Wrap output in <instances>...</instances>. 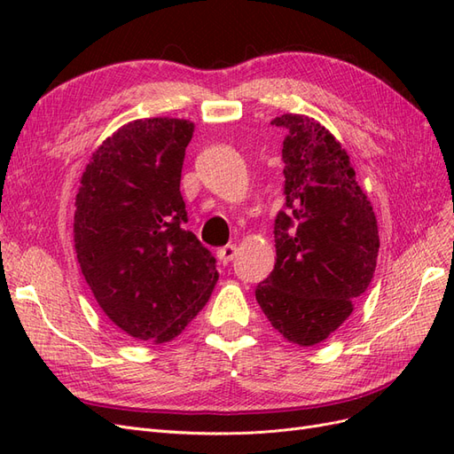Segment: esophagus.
Wrapping results in <instances>:
<instances>
[{
  "instance_id": "obj_1",
  "label": "esophagus",
  "mask_w": 454,
  "mask_h": 454,
  "mask_svg": "<svg viewBox=\"0 0 454 454\" xmlns=\"http://www.w3.org/2000/svg\"><path fill=\"white\" fill-rule=\"evenodd\" d=\"M237 244H227V246H223V248H219L217 250V257H219V261H222V263H229V261L237 255Z\"/></svg>"
}]
</instances>
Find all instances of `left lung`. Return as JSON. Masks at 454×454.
I'll list each match as a JSON object with an SVG mask.
<instances>
[{"mask_svg":"<svg viewBox=\"0 0 454 454\" xmlns=\"http://www.w3.org/2000/svg\"><path fill=\"white\" fill-rule=\"evenodd\" d=\"M286 130V212L274 222L277 263L255 299L292 345L325 340L373 278L379 225L347 149L303 114L274 117Z\"/></svg>","mask_w":454,"mask_h":454,"instance_id":"8db88e82","label":"left lung"}]
</instances>
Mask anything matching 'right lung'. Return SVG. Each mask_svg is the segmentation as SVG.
<instances>
[{
	"mask_svg": "<svg viewBox=\"0 0 454 454\" xmlns=\"http://www.w3.org/2000/svg\"><path fill=\"white\" fill-rule=\"evenodd\" d=\"M195 122L136 119L94 149L75 195L81 272L104 314L136 340L162 345L208 303L215 259L185 229L180 193Z\"/></svg>",
	"mask_w": 454,
	"mask_h": 454,
	"instance_id": "right-lung-1",
	"label": "right lung"
}]
</instances>
